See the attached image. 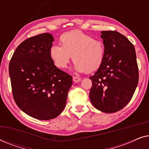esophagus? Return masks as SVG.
Masks as SVG:
<instances>
[{
    "label": "esophagus",
    "instance_id": "obj_1",
    "mask_svg": "<svg viewBox=\"0 0 149 149\" xmlns=\"http://www.w3.org/2000/svg\"><path fill=\"white\" fill-rule=\"evenodd\" d=\"M72 79H73V81H74V83H79L81 81V78H79V77H73Z\"/></svg>",
    "mask_w": 149,
    "mask_h": 149
}]
</instances>
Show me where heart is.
<instances>
[{
	"instance_id": "b5f03b06",
	"label": "heart",
	"mask_w": 149,
	"mask_h": 149,
	"mask_svg": "<svg viewBox=\"0 0 149 149\" xmlns=\"http://www.w3.org/2000/svg\"><path fill=\"white\" fill-rule=\"evenodd\" d=\"M60 42V46L53 45L50 49L51 58L58 68H66L72 56L74 68L77 72H93L102 64L105 47L102 40L73 30L62 34Z\"/></svg>"
}]
</instances>
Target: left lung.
I'll use <instances>...</instances> for the list:
<instances>
[{
    "label": "left lung",
    "instance_id": "left-lung-1",
    "mask_svg": "<svg viewBox=\"0 0 149 149\" xmlns=\"http://www.w3.org/2000/svg\"><path fill=\"white\" fill-rule=\"evenodd\" d=\"M105 56L102 66L89 77V98L95 109L113 113L123 109L133 96L138 83L135 48L117 31H102Z\"/></svg>",
    "mask_w": 149,
    "mask_h": 149
}]
</instances>
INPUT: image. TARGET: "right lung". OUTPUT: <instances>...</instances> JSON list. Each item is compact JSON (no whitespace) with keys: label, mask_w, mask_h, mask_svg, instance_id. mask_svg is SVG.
I'll list each match as a JSON object with an SVG mask.
<instances>
[{"label":"right lung","mask_w":149,"mask_h":149,"mask_svg":"<svg viewBox=\"0 0 149 149\" xmlns=\"http://www.w3.org/2000/svg\"><path fill=\"white\" fill-rule=\"evenodd\" d=\"M54 37L43 33L17 47L9 66L12 93L17 107L30 117L49 120L66 106L72 77L60 70L51 58Z\"/></svg>","instance_id":"right-lung-1"}]
</instances>
